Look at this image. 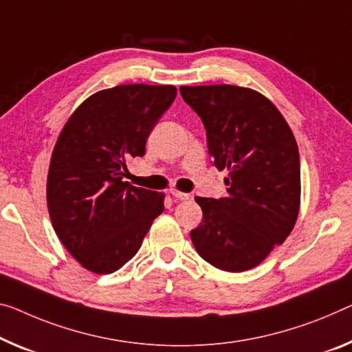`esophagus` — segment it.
I'll return each mask as SVG.
<instances>
[{"label": "esophagus", "instance_id": "esophagus-1", "mask_svg": "<svg viewBox=\"0 0 352 352\" xmlns=\"http://www.w3.org/2000/svg\"><path fill=\"white\" fill-rule=\"evenodd\" d=\"M170 193L175 198L181 199V201H187V199H190V193H184V192H179V190H175V188H171Z\"/></svg>", "mask_w": 352, "mask_h": 352}]
</instances>
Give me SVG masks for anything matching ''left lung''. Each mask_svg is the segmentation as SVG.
I'll return each mask as SVG.
<instances>
[{"label": "left lung", "mask_w": 352, "mask_h": 352, "mask_svg": "<svg viewBox=\"0 0 352 352\" xmlns=\"http://www.w3.org/2000/svg\"><path fill=\"white\" fill-rule=\"evenodd\" d=\"M179 93L201 118L212 164L228 170V197L195 198L203 220L190 231L193 245L226 272L256 267L289 236L299 214L294 135L277 107L250 88L181 86Z\"/></svg>", "instance_id": "left-lung-1"}]
</instances>
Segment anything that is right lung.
Segmentation results:
<instances>
[{"instance_id":"obj_1","label":"right lung","mask_w":352,"mask_h":352,"mask_svg":"<svg viewBox=\"0 0 352 352\" xmlns=\"http://www.w3.org/2000/svg\"><path fill=\"white\" fill-rule=\"evenodd\" d=\"M171 85H121L88 97L59 133L47 177L53 228L67 252L94 274L121 269L142 247L164 193L133 187L127 162L168 110Z\"/></svg>"}]
</instances>
